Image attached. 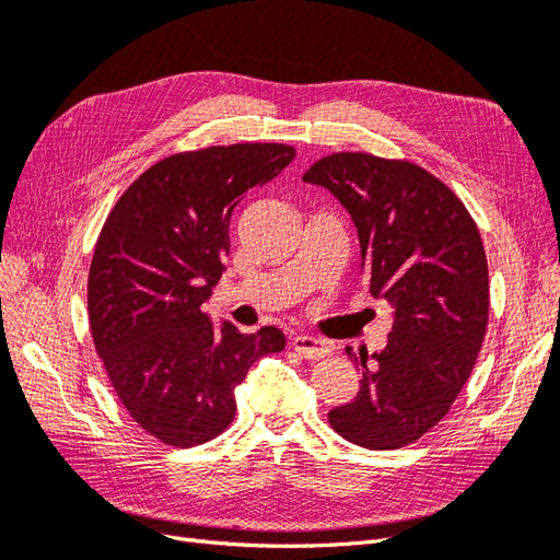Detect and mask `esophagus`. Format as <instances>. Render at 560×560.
<instances>
[{"instance_id":"34e87169","label":"esophagus","mask_w":560,"mask_h":560,"mask_svg":"<svg viewBox=\"0 0 560 560\" xmlns=\"http://www.w3.org/2000/svg\"><path fill=\"white\" fill-rule=\"evenodd\" d=\"M292 346L294 350L301 354V358L306 360H319V358H327V354H331V343L325 341V338H317V336H294L292 338Z\"/></svg>"}]
</instances>
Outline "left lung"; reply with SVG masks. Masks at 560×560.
Masks as SVG:
<instances>
[{
  "mask_svg": "<svg viewBox=\"0 0 560 560\" xmlns=\"http://www.w3.org/2000/svg\"><path fill=\"white\" fill-rule=\"evenodd\" d=\"M303 182L348 210L369 292L393 306L387 346L348 358L360 393L329 411L348 442L387 451L442 420L467 383L488 325V264L477 224L446 184L406 161L371 154L319 159Z\"/></svg>",
  "mask_w": 560,
  "mask_h": 560,
  "instance_id": "8db88e82",
  "label": "left lung"
}]
</instances>
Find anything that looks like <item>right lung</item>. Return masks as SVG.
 <instances>
[{
  "mask_svg": "<svg viewBox=\"0 0 560 560\" xmlns=\"http://www.w3.org/2000/svg\"><path fill=\"white\" fill-rule=\"evenodd\" d=\"M294 156L287 144L167 156L128 186L100 233L89 273L93 343L126 411L163 444L222 434L235 416L233 387L284 348L278 327L241 334L200 306L226 270L235 206Z\"/></svg>",
  "mask_w": 560,
  "mask_h": 560,
  "instance_id": "right-lung-1",
  "label": "right lung"
}]
</instances>
